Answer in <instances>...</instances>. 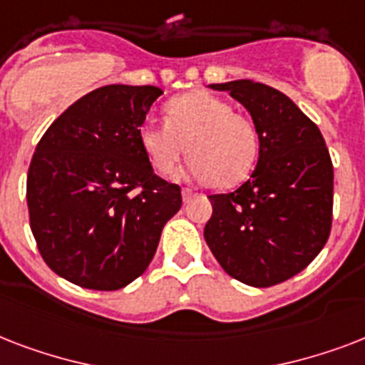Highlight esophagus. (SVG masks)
I'll return each instance as SVG.
<instances>
[{"instance_id":"1","label":"esophagus","mask_w":365,"mask_h":365,"mask_svg":"<svg viewBox=\"0 0 365 365\" xmlns=\"http://www.w3.org/2000/svg\"><path fill=\"white\" fill-rule=\"evenodd\" d=\"M182 197H183V202H189V200L195 197V193L193 191H189V189H182Z\"/></svg>"}]
</instances>
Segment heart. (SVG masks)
I'll use <instances>...</instances> for the list:
<instances>
[{"label": "heart", "instance_id": "1", "mask_svg": "<svg viewBox=\"0 0 365 365\" xmlns=\"http://www.w3.org/2000/svg\"><path fill=\"white\" fill-rule=\"evenodd\" d=\"M138 142L159 176H170L187 151L189 176L216 187L242 183L259 149L250 117L205 91L172 98L165 108V123H143Z\"/></svg>", "mask_w": 365, "mask_h": 365}]
</instances>
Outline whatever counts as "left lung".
Here are the masks:
<instances>
[{
  "label": "left lung",
  "instance_id": "8db88e82",
  "mask_svg": "<svg viewBox=\"0 0 365 365\" xmlns=\"http://www.w3.org/2000/svg\"><path fill=\"white\" fill-rule=\"evenodd\" d=\"M250 111L259 138L252 176L210 195L208 248L240 282L269 288L311 263L331 231L334 165L318 126L280 91L250 79L210 85Z\"/></svg>",
  "mask_w": 365,
  "mask_h": 365
}]
</instances>
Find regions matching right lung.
I'll list each match as a JSON object with an SVG mask.
<instances>
[{"mask_svg":"<svg viewBox=\"0 0 365 365\" xmlns=\"http://www.w3.org/2000/svg\"><path fill=\"white\" fill-rule=\"evenodd\" d=\"M159 87L106 85L48 126L28 168L30 227L58 277L113 292L153 259L182 189L153 172L138 130Z\"/></svg>","mask_w":365,"mask_h":365,"instance_id":"add662e5","label":"right lung"}]
</instances>
